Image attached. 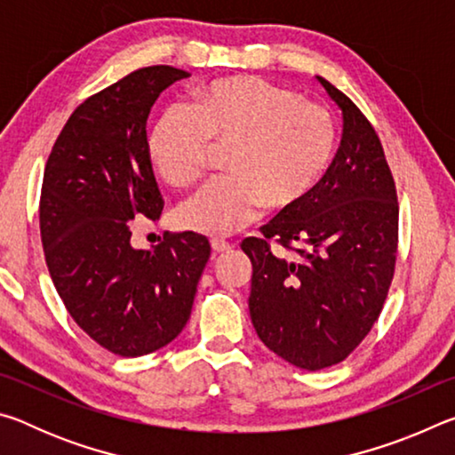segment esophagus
Returning a JSON list of instances; mask_svg holds the SVG:
<instances>
[{"label":"esophagus","instance_id":"1","mask_svg":"<svg viewBox=\"0 0 455 455\" xmlns=\"http://www.w3.org/2000/svg\"><path fill=\"white\" fill-rule=\"evenodd\" d=\"M211 246H212L214 252H227V251H230V244L227 241H220V238H212Z\"/></svg>","mask_w":455,"mask_h":455}]
</instances>
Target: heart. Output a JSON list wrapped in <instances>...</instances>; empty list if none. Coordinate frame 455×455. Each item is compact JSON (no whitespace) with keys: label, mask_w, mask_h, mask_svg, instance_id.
Listing matches in <instances>:
<instances>
[{"label":"heart","mask_w":455,"mask_h":455,"mask_svg":"<svg viewBox=\"0 0 455 455\" xmlns=\"http://www.w3.org/2000/svg\"><path fill=\"white\" fill-rule=\"evenodd\" d=\"M337 142L335 120L319 104L252 76L220 78L195 96V110L171 106L148 134V154L172 187L196 180L211 144L228 146V176L206 182L180 204L182 227L227 236L260 209H297L325 176Z\"/></svg>","instance_id":"1"}]
</instances>
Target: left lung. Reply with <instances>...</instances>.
<instances>
[{
  "label": "left lung",
  "mask_w": 455,
  "mask_h": 455,
  "mask_svg": "<svg viewBox=\"0 0 455 455\" xmlns=\"http://www.w3.org/2000/svg\"><path fill=\"white\" fill-rule=\"evenodd\" d=\"M343 114L325 176L297 209L244 238L252 263L249 311L260 341L291 365L317 371L363 341L394 279L397 195L379 136L351 100L317 76ZM273 237L299 257L270 251Z\"/></svg>",
  "instance_id": "left-lung-1"
}]
</instances>
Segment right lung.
<instances>
[{"label": "right lung", "instance_id": "right-lung-1", "mask_svg": "<svg viewBox=\"0 0 455 455\" xmlns=\"http://www.w3.org/2000/svg\"><path fill=\"white\" fill-rule=\"evenodd\" d=\"M188 76L140 68L90 96L61 128L44 171L40 230L53 287L72 319L122 357L179 337L211 257L209 238L190 230L150 249L130 241L132 220H158L164 206L146 120L160 92Z\"/></svg>", "mask_w": 455, "mask_h": 455}]
</instances>
